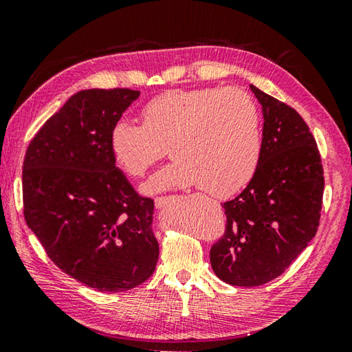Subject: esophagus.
I'll return each mask as SVG.
<instances>
[{"instance_id":"esophagus-1","label":"esophagus","mask_w":352,"mask_h":352,"mask_svg":"<svg viewBox=\"0 0 352 352\" xmlns=\"http://www.w3.org/2000/svg\"><path fill=\"white\" fill-rule=\"evenodd\" d=\"M170 200H172V197H157V198H155V206H157L158 209H162V208H164L166 204H168Z\"/></svg>"}]
</instances>
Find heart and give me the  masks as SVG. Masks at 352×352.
<instances>
[{"mask_svg":"<svg viewBox=\"0 0 352 352\" xmlns=\"http://www.w3.org/2000/svg\"><path fill=\"white\" fill-rule=\"evenodd\" d=\"M143 124L115 123L109 146L115 162L133 178L172 152V163L144 184L148 192L200 184L228 197L245 188L258 168L261 123L257 106L239 89H175L142 109Z\"/></svg>","mask_w":352,"mask_h":352,"instance_id":"heart-1","label":"heart"}]
</instances>
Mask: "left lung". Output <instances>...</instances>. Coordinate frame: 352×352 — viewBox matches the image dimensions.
Listing matches in <instances>:
<instances>
[{"label": "left lung", "instance_id": "8db88e82", "mask_svg": "<svg viewBox=\"0 0 352 352\" xmlns=\"http://www.w3.org/2000/svg\"><path fill=\"white\" fill-rule=\"evenodd\" d=\"M263 111V146L251 182L223 203L226 231L210 248L215 276L234 286L277 278L314 239L323 168L308 124L296 109L251 85Z\"/></svg>", "mask_w": 352, "mask_h": 352}]
</instances>
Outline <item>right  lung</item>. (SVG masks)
<instances>
[{"label":"right lung","mask_w":352,"mask_h":352,"mask_svg":"<svg viewBox=\"0 0 352 352\" xmlns=\"http://www.w3.org/2000/svg\"><path fill=\"white\" fill-rule=\"evenodd\" d=\"M140 97L131 89L76 92L32 138L23 163L28 226L49 258L101 292H123L155 271L154 200L115 166L109 137Z\"/></svg>","instance_id":"obj_1"}]
</instances>
